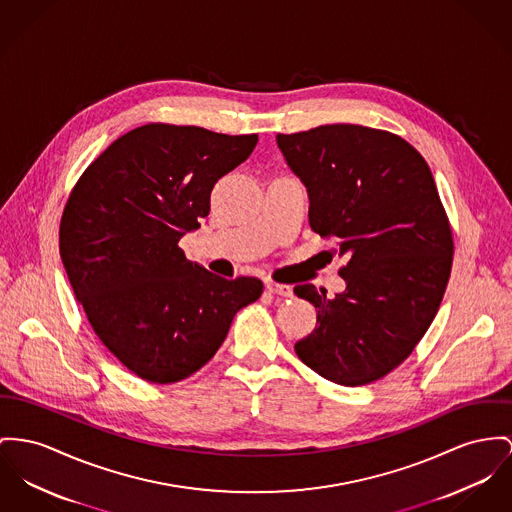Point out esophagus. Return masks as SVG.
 <instances>
[{
  "label": "esophagus",
  "mask_w": 512,
  "mask_h": 512,
  "mask_svg": "<svg viewBox=\"0 0 512 512\" xmlns=\"http://www.w3.org/2000/svg\"><path fill=\"white\" fill-rule=\"evenodd\" d=\"M266 289H268L272 295H279V297H291V295H293L291 285H283V283H275V281H268V283H266Z\"/></svg>",
  "instance_id": "obj_1"
}]
</instances>
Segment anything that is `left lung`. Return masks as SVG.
I'll use <instances>...</instances> for the list:
<instances>
[{
    "label": "left lung",
    "instance_id": "left-lung-1",
    "mask_svg": "<svg viewBox=\"0 0 512 512\" xmlns=\"http://www.w3.org/2000/svg\"><path fill=\"white\" fill-rule=\"evenodd\" d=\"M308 192V223L347 260L334 299L312 283L316 328L299 359L336 384L363 386L396 369L431 326L452 268V231L429 165L406 139L355 124L277 134Z\"/></svg>",
    "mask_w": 512,
    "mask_h": 512
}]
</instances>
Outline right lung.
Returning a JSON list of instances; mask_svg holds the SVG:
<instances>
[{
  "instance_id": "1",
  "label": "right lung",
  "mask_w": 512,
  "mask_h": 512,
  "mask_svg": "<svg viewBox=\"0 0 512 512\" xmlns=\"http://www.w3.org/2000/svg\"><path fill=\"white\" fill-rule=\"evenodd\" d=\"M256 143V134L147 124L108 145L69 194L60 256L73 293L108 351L147 382L202 369L264 291L256 277L207 272L178 246L207 217L215 182Z\"/></svg>"
}]
</instances>
